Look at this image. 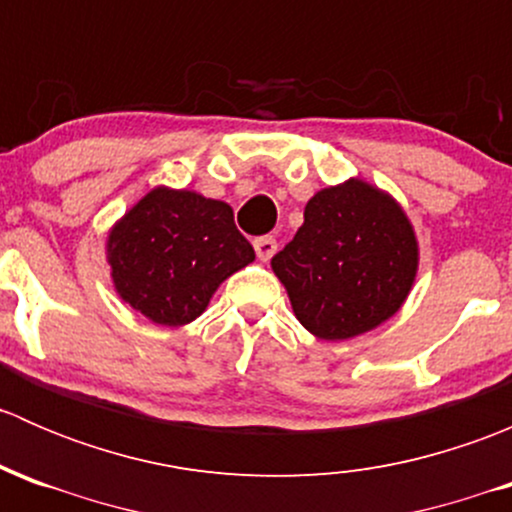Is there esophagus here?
<instances>
[{"label": "esophagus", "mask_w": 512, "mask_h": 512, "mask_svg": "<svg viewBox=\"0 0 512 512\" xmlns=\"http://www.w3.org/2000/svg\"><path fill=\"white\" fill-rule=\"evenodd\" d=\"M252 245H255L257 257H260L262 262H270L272 255H275V252H277V240L272 235L255 237V240H252Z\"/></svg>", "instance_id": "obj_1"}]
</instances>
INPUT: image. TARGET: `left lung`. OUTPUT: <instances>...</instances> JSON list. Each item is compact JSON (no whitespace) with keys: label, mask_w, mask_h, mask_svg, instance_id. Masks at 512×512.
<instances>
[{"label":"left lung","mask_w":512,"mask_h":512,"mask_svg":"<svg viewBox=\"0 0 512 512\" xmlns=\"http://www.w3.org/2000/svg\"><path fill=\"white\" fill-rule=\"evenodd\" d=\"M272 270L302 327L339 342L399 312L416 280L418 242L391 195L352 178L309 200Z\"/></svg>","instance_id":"left-lung-1"}]
</instances>
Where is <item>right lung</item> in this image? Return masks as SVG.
I'll use <instances>...</instances> for the list:
<instances>
[{
  "label": "right lung",
  "instance_id": "right-lung-1",
  "mask_svg": "<svg viewBox=\"0 0 512 512\" xmlns=\"http://www.w3.org/2000/svg\"><path fill=\"white\" fill-rule=\"evenodd\" d=\"M106 250L123 302L163 327L200 317L220 282L255 260L230 205L170 188L138 200L111 230Z\"/></svg>",
  "mask_w": 512,
  "mask_h": 512
}]
</instances>
